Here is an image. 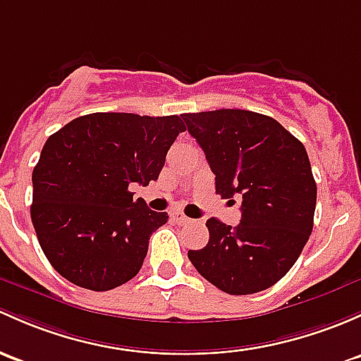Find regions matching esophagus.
Here are the masks:
<instances>
[{"instance_id": "1", "label": "esophagus", "mask_w": 361, "mask_h": 361, "mask_svg": "<svg viewBox=\"0 0 361 361\" xmlns=\"http://www.w3.org/2000/svg\"><path fill=\"white\" fill-rule=\"evenodd\" d=\"M171 219H173L174 223H180V225H185V223H190L192 219L188 218V216H185L181 211H173L171 212Z\"/></svg>"}]
</instances>
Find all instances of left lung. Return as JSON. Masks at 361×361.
Returning a JSON list of instances; mask_svg holds the SVG:
<instances>
[{"label":"left lung","instance_id":"8db88e82","mask_svg":"<svg viewBox=\"0 0 361 361\" xmlns=\"http://www.w3.org/2000/svg\"><path fill=\"white\" fill-rule=\"evenodd\" d=\"M206 154L216 193L242 197L231 228L207 219L209 242L188 250L195 270L231 295L271 287L294 267L313 230L317 183L305 145L263 114L219 109L181 114Z\"/></svg>","mask_w":361,"mask_h":361}]
</instances>
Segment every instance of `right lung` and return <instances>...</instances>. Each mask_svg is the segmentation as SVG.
I'll use <instances>...</instances> for the list:
<instances>
[{
    "label": "right lung",
    "instance_id": "right-lung-1",
    "mask_svg": "<svg viewBox=\"0 0 361 361\" xmlns=\"http://www.w3.org/2000/svg\"><path fill=\"white\" fill-rule=\"evenodd\" d=\"M185 131L178 116L94 112L53 133L32 171L34 230L63 279L111 290L142 268L150 235L168 212L133 200L130 185H149Z\"/></svg>",
    "mask_w": 361,
    "mask_h": 361
}]
</instances>
